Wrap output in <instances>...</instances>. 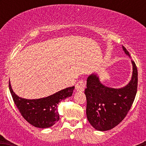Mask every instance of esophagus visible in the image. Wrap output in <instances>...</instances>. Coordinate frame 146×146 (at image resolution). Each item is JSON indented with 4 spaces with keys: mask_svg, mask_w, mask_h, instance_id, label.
Listing matches in <instances>:
<instances>
[{
    "mask_svg": "<svg viewBox=\"0 0 146 146\" xmlns=\"http://www.w3.org/2000/svg\"><path fill=\"white\" fill-rule=\"evenodd\" d=\"M85 88V82L81 80L76 85V90L78 92H83Z\"/></svg>",
    "mask_w": 146,
    "mask_h": 146,
    "instance_id": "34e87169",
    "label": "esophagus"
}]
</instances>
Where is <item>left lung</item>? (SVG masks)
Instances as JSON below:
<instances>
[{
	"label": "left lung",
	"instance_id": "8db88e82",
	"mask_svg": "<svg viewBox=\"0 0 146 146\" xmlns=\"http://www.w3.org/2000/svg\"><path fill=\"white\" fill-rule=\"evenodd\" d=\"M123 51L130 57L129 51L122 46ZM133 73L131 79L121 88L107 87L100 82L96 73L87 79L85 94L87 99L86 115L90 123L96 130L104 131L119 124L130 110L134 101L138 86V70L131 61Z\"/></svg>",
	"mask_w": 146,
	"mask_h": 146
}]
</instances>
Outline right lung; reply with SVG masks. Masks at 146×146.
<instances>
[{
  "label": "right lung",
  "instance_id": "1",
  "mask_svg": "<svg viewBox=\"0 0 146 146\" xmlns=\"http://www.w3.org/2000/svg\"><path fill=\"white\" fill-rule=\"evenodd\" d=\"M74 88V86L67 88L46 98L27 100L17 96L9 82L10 92L20 114L30 124L41 129L51 127L59 120L58 103L72 96Z\"/></svg>",
  "mask_w": 146,
  "mask_h": 146
}]
</instances>
